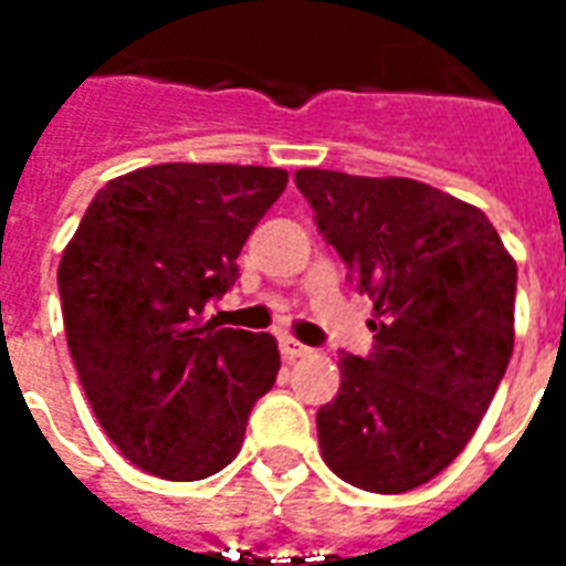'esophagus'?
Listing matches in <instances>:
<instances>
[{
  "label": "esophagus",
  "mask_w": 566,
  "mask_h": 566,
  "mask_svg": "<svg viewBox=\"0 0 566 566\" xmlns=\"http://www.w3.org/2000/svg\"><path fill=\"white\" fill-rule=\"evenodd\" d=\"M313 348L304 346V343H298L295 337H280V355L286 360H298V358H307Z\"/></svg>",
  "instance_id": "1"
}]
</instances>
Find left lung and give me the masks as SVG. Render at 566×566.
<instances>
[{"label":"left lung","instance_id":"left-lung-1","mask_svg":"<svg viewBox=\"0 0 566 566\" xmlns=\"http://www.w3.org/2000/svg\"><path fill=\"white\" fill-rule=\"evenodd\" d=\"M313 220L373 298L367 358L316 415L328 469L381 495L457 460L513 355L516 262L480 208L415 178L298 169Z\"/></svg>","mask_w":566,"mask_h":566}]
</instances>
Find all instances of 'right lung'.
<instances>
[{"mask_svg":"<svg viewBox=\"0 0 566 566\" xmlns=\"http://www.w3.org/2000/svg\"><path fill=\"white\" fill-rule=\"evenodd\" d=\"M289 172L157 164L106 181L59 262L65 337L88 406L122 457L164 480L235 460L280 369L271 334L220 328L211 298Z\"/></svg>","mask_w":566,"mask_h":566,"instance_id":"obj_1","label":"right lung"}]
</instances>
